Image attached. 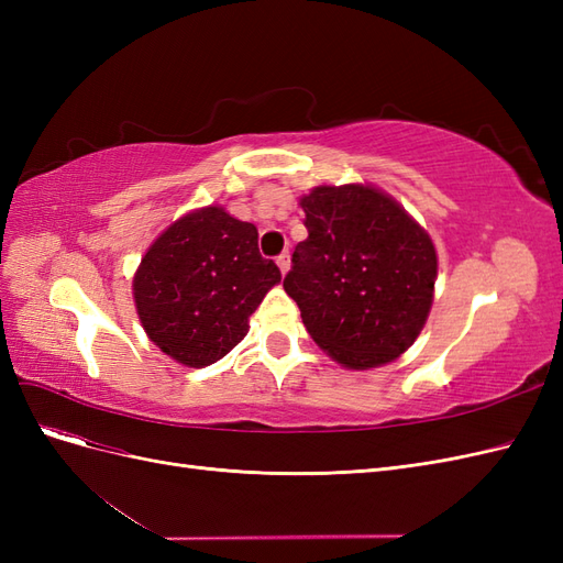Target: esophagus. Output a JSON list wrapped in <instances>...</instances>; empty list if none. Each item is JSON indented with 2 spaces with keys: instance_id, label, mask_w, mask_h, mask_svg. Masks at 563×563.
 Listing matches in <instances>:
<instances>
[{
  "instance_id": "esophagus-1",
  "label": "esophagus",
  "mask_w": 563,
  "mask_h": 563,
  "mask_svg": "<svg viewBox=\"0 0 563 563\" xmlns=\"http://www.w3.org/2000/svg\"><path fill=\"white\" fill-rule=\"evenodd\" d=\"M277 265L282 269V275H286L288 267H291V255H288V251H284L282 255H277Z\"/></svg>"
}]
</instances>
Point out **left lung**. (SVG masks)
<instances>
[{
	"label": "left lung",
	"mask_w": 563,
	"mask_h": 563,
	"mask_svg": "<svg viewBox=\"0 0 563 563\" xmlns=\"http://www.w3.org/2000/svg\"><path fill=\"white\" fill-rule=\"evenodd\" d=\"M308 240L284 291L314 343L345 368L397 360L428 321L437 251L399 203L371 185H319L300 199Z\"/></svg>",
	"instance_id": "8db88e82"
}]
</instances>
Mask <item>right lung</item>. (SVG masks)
Listing matches in <instances>:
<instances>
[{"instance_id":"add662e5","label":"right lung","mask_w":563,"mask_h":563,"mask_svg":"<svg viewBox=\"0 0 563 563\" xmlns=\"http://www.w3.org/2000/svg\"><path fill=\"white\" fill-rule=\"evenodd\" d=\"M279 267L258 251V230L223 207L178 218L147 249L133 300L147 338L178 364L209 366L244 340L249 317Z\"/></svg>"}]
</instances>
